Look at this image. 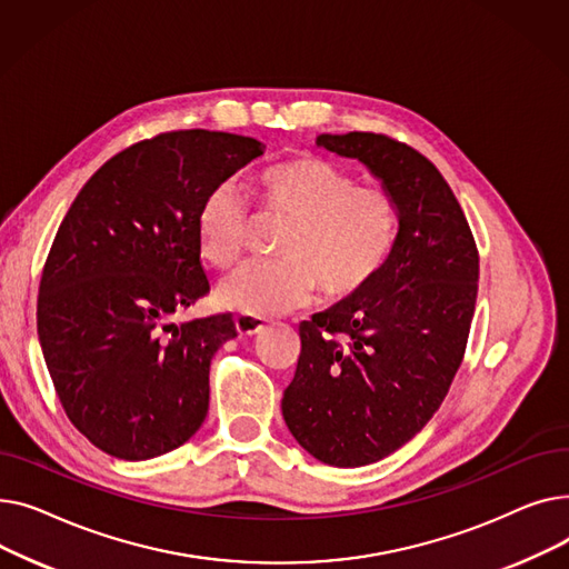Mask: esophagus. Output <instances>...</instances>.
<instances>
[{"label":"esophagus","instance_id":"esophagus-1","mask_svg":"<svg viewBox=\"0 0 569 569\" xmlns=\"http://www.w3.org/2000/svg\"><path fill=\"white\" fill-rule=\"evenodd\" d=\"M267 325V318H262V316H258V313H237L234 316V327H237V332L242 335V337H249V335H256V332H260L262 327Z\"/></svg>","mask_w":569,"mask_h":569}]
</instances>
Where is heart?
I'll return each instance as SVG.
<instances>
[{
  "instance_id": "1",
  "label": "heart",
  "mask_w": 569,
  "mask_h": 569,
  "mask_svg": "<svg viewBox=\"0 0 569 569\" xmlns=\"http://www.w3.org/2000/svg\"><path fill=\"white\" fill-rule=\"evenodd\" d=\"M251 193L264 214L288 219L277 260L239 267L219 288L221 305L247 313H286L313 288L325 300H348L369 288L399 237V209L382 187L320 157H295L262 168ZM247 202L230 184L209 191L198 209L200 256L219 269L244 253Z\"/></svg>"
}]
</instances>
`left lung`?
I'll return each instance as SVG.
<instances>
[{
  "label": "left lung",
  "instance_id": "1",
  "mask_svg": "<svg viewBox=\"0 0 569 569\" xmlns=\"http://www.w3.org/2000/svg\"><path fill=\"white\" fill-rule=\"evenodd\" d=\"M316 142L360 159L399 209L397 247L378 279L300 322V360L281 401L311 457L357 468L397 452L447 397L470 335L480 256L457 196L417 149L369 131Z\"/></svg>",
  "mask_w": 569,
  "mask_h": 569
}]
</instances>
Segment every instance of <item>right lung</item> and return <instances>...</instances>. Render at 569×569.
<instances>
[{"label": "right lung", "mask_w": 569, "mask_h": 569, "mask_svg": "<svg viewBox=\"0 0 569 569\" xmlns=\"http://www.w3.org/2000/svg\"><path fill=\"white\" fill-rule=\"evenodd\" d=\"M223 131H168L106 161L71 202L43 264L37 327L71 425L101 452L144 461L204 422L209 365L230 313L174 325L209 292L202 198L262 154Z\"/></svg>", "instance_id": "add662e5"}]
</instances>
